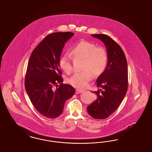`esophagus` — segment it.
<instances>
[{
  "label": "esophagus",
  "mask_w": 152,
  "mask_h": 152,
  "mask_svg": "<svg viewBox=\"0 0 152 152\" xmlns=\"http://www.w3.org/2000/svg\"><path fill=\"white\" fill-rule=\"evenodd\" d=\"M83 92H84V90H80V89H76V94H81V93Z\"/></svg>",
  "instance_id": "esophagus-1"
}]
</instances>
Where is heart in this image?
<instances>
[{"label":"heart","instance_id":"obj_1","mask_svg":"<svg viewBox=\"0 0 152 152\" xmlns=\"http://www.w3.org/2000/svg\"><path fill=\"white\" fill-rule=\"evenodd\" d=\"M70 54L74 60H83L82 70L83 72L74 74L68 80L70 85L75 88H86L93 78V75L98 76L103 73L107 64L106 50L101 47H96L89 42L81 41L71 50ZM59 65L66 74L72 71L71 57L68 55L60 57Z\"/></svg>","mask_w":152,"mask_h":152}]
</instances>
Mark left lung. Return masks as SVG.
Returning <instances> with one entry per match:
<instances>
[{
    "instance_id": "obj_1",
    "label": "left lung",
    "mask_w": 152,
    "mask_h": 152,
    "mask_svg": "<svg viewBox=\"0 0 152 152\" xmlns=\"http://www.w3.org/2000/svg\"><path fill=\"white\" fill-rule=\"evenodd\" d=\"M106 46L107 64L103 73L97 79V99L87 107L88 114L97 119H104L114 113L126 94L128 86V64L121 47L111 37L104 34H92Z\"/></svg>"
}]
</instances>
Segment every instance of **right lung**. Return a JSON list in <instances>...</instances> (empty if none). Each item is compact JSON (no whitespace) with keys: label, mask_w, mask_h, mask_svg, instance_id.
<instances>
[{"label":"right lung","mask_w":152,"mask_h":152,"mask_svg":"<svg viewBox=\"0 0 152 152\" xmlns=\"http://www.w3.org/2000/svg\"><path fill=\"white\" fill-rule=\"evenodd\" d=\"M74 34L69 32L48 34L34 49L29 60L26 90L36 109L47 118L59 116L65 102L75 93L72 86L62 83L58 63L65 43Z\"/></svg>","instance_id":"right-lung-1"}]
</instances>
